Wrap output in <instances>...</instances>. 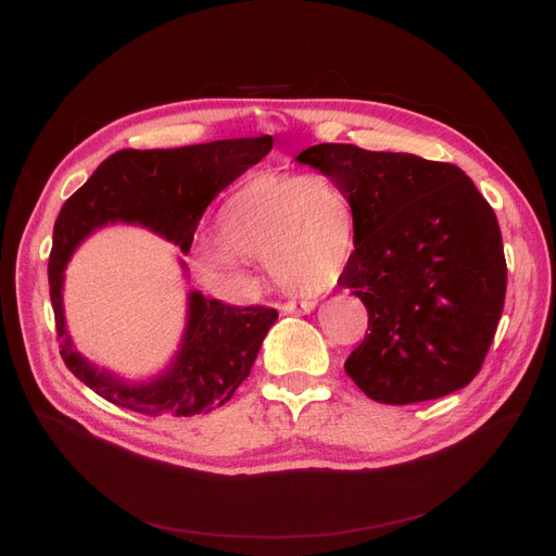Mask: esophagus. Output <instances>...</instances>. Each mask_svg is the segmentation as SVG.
<instances>
[{
    "mask_svg": "<svg viewBox=\"0 0 556 556\" xmlns=\"http://www.w3.org/2000/svg\"><path fill=\"white\" fill-rule=\"evenodd\" d=\"M317 306L315 300H304V302H286V304H279V311L283 315H293V313H311L313 308Z\"/></svg>",
    "mask_w": 556,
    "mask_h": 556,
    "instance_id": "34e87169",
    "label": "esophagus"
}]
</instances>
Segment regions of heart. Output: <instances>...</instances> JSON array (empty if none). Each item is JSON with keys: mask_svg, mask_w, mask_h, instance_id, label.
I'll list each match as a JSON object with an SVG mask.
<instances>
[{"mask_svg": "<svg viewBox=\"0 0 556 556\" xmlns=\"http://www.w3.org/2000/svg\"><path fill=\"white\" fill-rule=\"evenodd\" d=\"M354 229L352 200L331 175L258 173L218 212L220 250L198 252L193 266L212 283L245 290L250 279L241 258H256L283 288L319 293L342 277Z\"/></svg>", "mask_w": 556, "mask_h": 556, "instance_id": "heart-1", "label": "heart"}]
</instances>
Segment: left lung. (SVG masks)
Masks as SVG:
<instances>
[{
    "label": "left lung",
    "mask_w": 556,
    "mask_h": 556,
    "mask_svg": "<svg viewBox=\"0 0 556 556\" xmlns=\"http://www.w3.org/2000/svg\"><path fill=\"white\" fill-rule=\"evenodd\" d=\"M295 162L327 173L354 207V252L338 283L369 313L346 376L405 405L469 386L503 315L507 263L489 202L453 164L317 143Z\"/></svg>",
    "instance_id": "1"
}]
</instances>
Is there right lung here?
I'll return each instance as SVG.
<instances>
[{"label": "right lung", "instance_id": "obj_1", "mask_svg": "<svg viewBox=\"0 0 556 556\" xmlns=\"http://www.w3.org/2000/svg\"><path fill=\"white\" fill-rule=\"evenodd\" d=\"M273 149L270 135L218 139L157 151L110 155L65 204L53 225L49 293L72 374L105 401L149 417L207 415L225 405L245 381L263 338L277 319L275 308L227 306L187 293V319L178 352L153 376L128 381L87 361L65 319V268L76 248L108 225H139L189 254L193 231L210 202ZM182 275L189 277L180 258Z\"/></svg>", "mask_w": 556, "mask_h": 556}]
</instances>
